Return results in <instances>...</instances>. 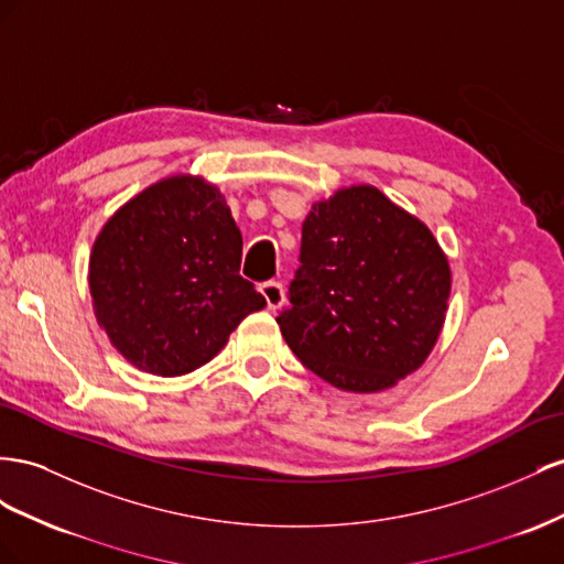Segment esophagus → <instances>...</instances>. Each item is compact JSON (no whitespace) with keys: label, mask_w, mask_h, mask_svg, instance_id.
<instances>
[{"label":"esophagus","mask_w":564,"mask_h":564,"mask_svg":"<svg viewBox=\"0 0 564 564\" xmlns=\"http://www.w3.org/2000/svg\"><path fill=\"white\" fill-rule=\"evenodd\" d=\"M260 293L267 302V310H279L283 300H285V293H283V283L281 281H264L260 285Z\"/></svg>","instance_id":"34e87169"}]
</instances>
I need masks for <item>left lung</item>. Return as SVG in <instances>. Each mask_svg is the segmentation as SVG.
<instances>
[{
  "label": "left lung",
  "instance_id": "1",
  "mask_svg": "<svg viewBox=\"0 0 564 564\" xmlns=\"http://www.w3.org/2000/svg\"><path fill=\"white\" fill-rule=\"evenodd\" d=\"M448 291L452 271L425 224L378 188L351 186L304 219L291 304L276 321L312 373L378 392L425 361Z\"/></svg>",
  "mask_w": 564,
  "mask_h": 564
}]
</instances>
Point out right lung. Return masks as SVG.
Listing matches in <instances>:
<instances>
[{
    "mask_svg": "<svg viewBox=\"0 0 564 564\" xmlns=\"http://www.w3.org/2000/svg\"><path fill=\"white\" fill-rule=\"evenodd\" d=\"M240 254L243 238L215 186L198 176L158 182L96 238L89 288L99 324L141 371H196L267 307L238 273Z\"/></svg>",
    "mask_w": 564,
    "mask_h": 564,
    "instance_id": "1",
    "label": "right lung"
}]
</instances>
